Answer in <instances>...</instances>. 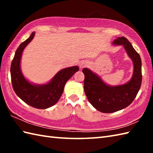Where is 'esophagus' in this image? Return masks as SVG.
<instances>
[{
    "label": "esophagus",
    "mask_w": 153,
    "mask_h": 153,
    "mask_svg": "<svg viewBox=\"0 0 153 153\" xmlns=\"http://www.w3.org/2000/svg\"><path fill=\"white\" fill-rule=\"evenodd\" d=\"M88 64H89V63L87 62H86V61H82V62H81L79 63V68H81V69H82V68L88 66Z\"/></svg>",
    "instance_id": "obj_1"
}]
</instances>
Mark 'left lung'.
Here are the masks:
<instances>
[{
	"label": "left lung",
	"mask_w": 153,
	"mask_h": 153,
	"mask_svg": "<svg viewBox=\"0 0 153 153\" xmlns=\"http://www.w3.org/2000/svg\"><path fill=\"white\" fill-rule=\"evenodd\" d=\"M113 45H122L134 64V73L128 82L111 86L88 68L82 70L85 75L84 91L87 98L94 108L103 113L114 112L128 106L134 101L141 85V60L139 54L124 37L116 39Z\"/></svg>",
	"instance_id": "left-lung-1"
}]
</instances>
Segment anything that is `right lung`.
<instances>
[{
	"instance_id": "obj_1",
	"label": "right lung",
	"mask_w": 153,
	"mask_h": 153,
	"mask_svg": "<svg viewBox=\"0 0 153 153\" xmlns=\"http://www.w3.org/2000/svg\"><path fill=\"white\" fill-rule=\"evenodd\" d=\"M34 36L35 32H33L16 50L10 67L11 80L16 94L23 101L34 108L45 109L54 105L58 101L64 91L65 84L79 71V67L76 66L60 70L46 84L38 85L29 82L22 72L20 62L23 51Z\"/></svg>"
}]
</instances>
